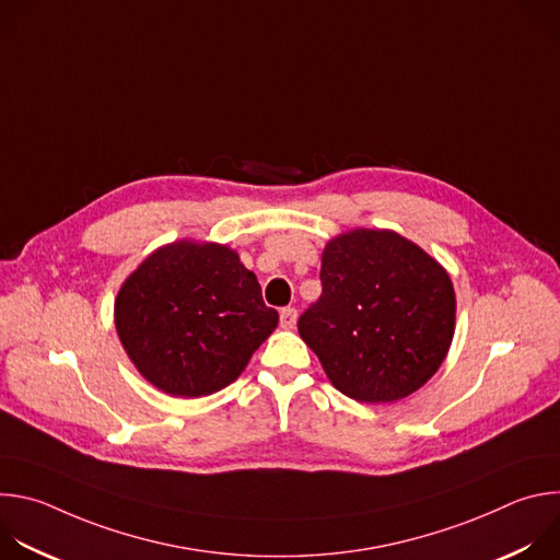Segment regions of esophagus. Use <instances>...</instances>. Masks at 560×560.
I'll use <instances>...</instances> for the list:
<instances>
[{
	"label": "esophagus",
	"mask_w": 560,
	"mask_h": 560,
	"mask_svg": "<svg viewBox=\"0 0 560 560\" xmlns=\"http://www.w3.org/2000/svg\"><path fill=\"white\" fill-rule=\"evenodd\" d=\"M279 322L283 330H292L296 326V310L294 307H283L279 314Z\"/></svg>",
	"instance_id": "1"
}]
</instances>
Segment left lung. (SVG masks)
I'll list each match as a JSON object with an SVG mask.
<instances>
[{
	"label": "left lung",
	"mask_w": 560,
	"mask_h": 560,
	"mask_svg": "<svg viewBox=\"0 0 560 560\" xmlns=\"http://www.w3.org/2000/svg\"><path fill=\"white\" fill-rule=\"evenodd\" d=\"M324 292L299 335L330 383L359 404H394L447 357L456 294L447 270L394 230L354 228L326 244Z\"/></svg>",
	"instance_id": "1"
}]
</instances>
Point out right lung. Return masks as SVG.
Segmentation results:
<instances>
[{"mask_svg":"<svg viewBox=\"0 0 560 560\" xmlns=\"http://www.w3.org/2000/svg\"><path fill=\"white\" fill-rule=\"evenodd\" d=\"M279 312L236 250L214 242L150 253L115 299L117 337L137 372L171 396H208L238 378Z\"/></svg>","mask_w":560,"mask_h":560,"instance_id":"right-lung-1","label":"right lung"}]
</instances>
